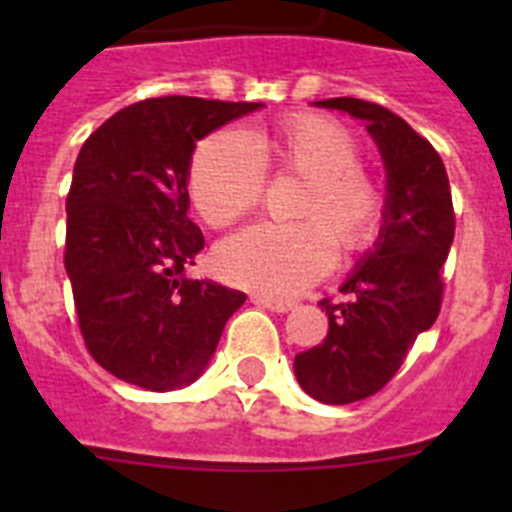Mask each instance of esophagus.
<instances>
[{
	"mask_svg": "<svg viewBox=\"0 0 512 512\" xmlns=\"http://www.w3.org/2000/svg\"><path fill=\"white\" fill-rule=\"evenodd\" d=\"M251 300H253V305L266 307V310H271V312H287V310H292V307H295V302H292V300H277V297L253 295Z\"/></svg>",
	"mask_w": 512,
	"mask_h": 512,
	"instance_id": "1",
	"label": "esophagus"
}]
</instances>
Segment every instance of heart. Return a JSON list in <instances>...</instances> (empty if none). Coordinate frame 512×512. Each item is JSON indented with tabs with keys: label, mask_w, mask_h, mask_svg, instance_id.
I'll return each instance as SVG.
<instances>
[{
	"label": "heart",
	"mask_w": 512,
	"mask_h": 512,
	"mask_svg": "<svg viewBox=\"0 0 512 512\" xmlns=\"http://www.w3.org/2000/svg\"><path fill=\"white\" fill-rule=\"evenodd\" d=\"M351 130L325 115H292L253 135L233 128L202 140L189 164V200L212 228H225L259 205L266 166L305 179L295 223H259L217 248L215 264L230 284L269 297L297 295L325 277L336 251L369 248L382 228L384 192L359 164Z\"/></svg>",
	"instance_id": "obj_1"
}]
</instances>
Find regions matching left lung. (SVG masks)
Listing matches in <instances>:
<instances>
[{
	"label": "left lung",
	"mask_w": 512,
	"mask_h": 512,
	"mask_svg": "<svg viewBox=\"0 0 512 512\" xmlns=\"http://www.w3.org/2000/svg\"><path fill=\"white\" fill-rule=\"evenodd\" d=\"M366 120L387 166V205L379 243L343 284V300H320L328 336L295 356L302 390L325 405L377 395L402 366L415 338L436 323L441 266L454 243V202L436 148L377 102L333 97L315 102Z\"/></svg>",
	"instance_id": "obj_1"
}]
</instances>
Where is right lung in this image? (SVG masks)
<instances>
[{"label":"right lung","instance_id":"right-lung-1","mask_svg":"<svg viewBox=\"0 0 512 512\" xmlns=\"http://www.w3.org/2000/svg\"><path fill=\"white\" fill-rule=\"evenodd\" d=\"M259 102L151 97L122 107L81 146L66 197L76 320L92 359L122 382L166 392L215 354L238 289L187 279L205 246L187 217L197 140Z\"/></svg>","mask_w":512,"mask_h":512}]
</instances>
